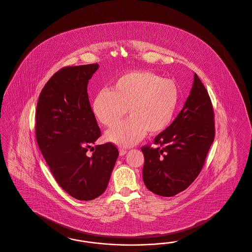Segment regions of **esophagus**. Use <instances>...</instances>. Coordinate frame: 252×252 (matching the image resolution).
<instances>
[{
    "label": "esophagus",
    "mask_w": 252,
    "mask_h": 252,
    "mask_svg": "<svg viewBox=\"0 0 252 252\" xmlns=\"http://www.w3.org/2000/svg\"><path fill=\"white\" fill-rule=\"evenodd\" d=\"M126 153H127V151H126V150H125V149H120V150H119V154H120V156H121V157L125 156Z\"/></svg>",
    "instance_id": "34e87169"
}]
</instances>
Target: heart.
I'll return each instance as SVG.
<instances>
[{
  "label": "heart",
  "mask_w": 252,
  "mask_h": 252,
  "mask_svg": "<svg viewBox=\"0 0 252 252\" xmlns=\"http://www.w3.org/2000/svg\"><path fill=\"white\" fill-rule=\"evenodd\" d=\"M180 100L175 81L162 78L149 70L123 74L111 87L99 91L93 100V113L105 126L111 127L125 116L129 118L106 133V139L130 147L144 138L146 132L157 135L173 120Z\"/></svg>",
  "instance_id": "obj_1"
}]
</instances>
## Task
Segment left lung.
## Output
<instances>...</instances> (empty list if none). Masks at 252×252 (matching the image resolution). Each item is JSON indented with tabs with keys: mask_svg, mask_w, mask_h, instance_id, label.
<instances>
[{
	"mask_svg": "<svg viewBox=\"0 0 252 252\" xmlns=\"http://www.w3.org/2000/svg\"><path fill=\"white\" fill-rule=\"evenodd\" d=\"M214 137L211 99L194 73L190 95L172 124L156 137L157 147H141L148 189L166 197L187 189L201 172Z\"/></svg>",
	"mask_w": 252,
	"mask_h": 252,
	"instance_id": "8db88e82",
	"label": "left lung"
}]
</instances>
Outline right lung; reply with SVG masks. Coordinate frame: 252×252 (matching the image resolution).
<instances>
[{"mask_svg": "<svg viewBox=\"0 0 252 252\" xmlns=\"http://www.w3.org/2000/svg\"><path fill=\"white\" fill-rule=\"evenodd\" d=\"M98 65L68 66L45 84L35 112V134L40 151L57 183L70 196L83 201L104 192L119 156L112 142L87 151L101 132L88 99L87 84Z\"/></svg>", "mask_w": 252, "mask_h": 252, "instance_id": "add662e5", "label": "right lung"}]
</instances>
